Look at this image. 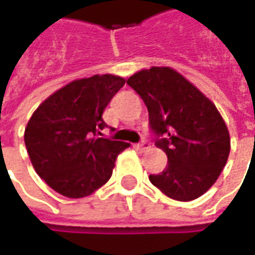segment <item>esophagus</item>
<instances>
[{
	"mask_svg": "<svg viewBox=\"0 0 255 255\" xmlns=\"http://www.w3.org/2000/svg\"><path fill=\"white\" fill-rule=\"evenodd\" d=\"M137 147H138L139 149H142V151H144V149H147L149 147V142L147 141V139H142L141 142H138V144H137Z\"/></svg>",
	"mask_w": 255,
	"mask_h": 255,
	"instance_id": "obj_1",
	"label": "esophagus"
}]
</instances>
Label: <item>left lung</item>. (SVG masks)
Instances as JSON below:
<instances>
[{"mask_svg":"<svg viewBox=\"0 0 255 255\" xmlns=\"http://www.w3.org/2000/svg\"><path fill=\"white\" fill-rule=\"evenodd\" d=\"M127 84L148 108L155 145L168 158L149 181L177 201L198 198L216 183L230 154V134L216 106L168 67H151Z\"/></svg>","mask_w":255,"mask_h":255,"instance_id":"1","label":"left lung"}]
</instances>
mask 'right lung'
Returning a JSON list of instances; mask_svg holds the SVG:
<instances>
[{"instance_id": "obj_1", "label": "right lung", "mask_w": 255, "mask_h": 255, "mask_svg": "<svg viewBox=\"0 0 255 255\" xmlns=\"http://www.w3.org/2000/svg\"><path fill=\"white\" fill-rule=\"evenodd\" d=\"M126 84L117 75L75 80L48 97L28 121L24 141L39 177L70 198L93 194L110 180L128 142L103 138V113Z\"/></svg>"}]
</instances>
